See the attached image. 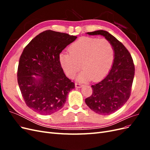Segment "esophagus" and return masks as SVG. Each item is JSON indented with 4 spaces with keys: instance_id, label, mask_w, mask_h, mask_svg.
Wrapping results in <instances>:
<instances>
[{
    "instance_id": "esophagus-1",
    "label": "esophagus",
    "mask_w": 150,
    "mask_h": 150,
    "mask_svg": "<svg viewBox=\"0 0 150 150\" xmlns=\"http://www.w3.org/2000/svg\"><path fill=\"white\" fill-rule=\"evenodd\" d=\"M75 86L77 88H81L83 86V85L80 83H75Z\"/></svg>"
}]
</instances>
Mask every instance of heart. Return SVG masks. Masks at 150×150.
Returning <instances> with one entry per match:
<instances>
[{
    "label": "heart",
    "mask_w": 150,
    "mask_h": 150,
    "mask_svg": "<svg viewBox=\"0 0 150 150\" xmlns=\"http://www.w3.org/2000/svg\"><path fill=\"white\" fill-rule=\"evenodd\" d=\"M69 53L61 52L59 62L63 71L73 78L81 67L84 69L77 77L79 82L103 79L110 71L115 59V50L106 39L85 37L69 47Z\"/></svg>",
    "instance_id": "b5f03b06"
}]
</instances>
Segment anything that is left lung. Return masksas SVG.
I'll return each instance as SVG.
<instances>
[{
	"label": "left lung",
	"instance_id": "left-lung-1",
	"mask_svg": "<svg viewBox=\"0 0 150 150\" xmlns=\"http://www.w3.org/2000/svg\"><path fill=\"white\" fill-rule=\"evenodd\" d=\"M101 35L112 44L115 59L109 74L100 82L91 86L93 94L85 99L91 110L101 115L116 112L128 100L134 76V66L129 51L108 32L99 30L87 33Z\"/></svg>",
	"mask_w": 150,
	"mask_h": 150
}]
</instances>
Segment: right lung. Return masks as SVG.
I'll use <instances>...</instances> for the list:
<instances>
[{
    "label": "right lung",
    "mask_w": 150,
    "mask_h": 150,
    "mask_svg": "<svg viewBox=\"0 0 150 150\" xmlns=\"http://www.w3.org/2000/svg\"><path fill=\"white\" fill-rule=\"evenodd\" d=\"M76 38L45 30L35 36L21 54L18 84L27 106L39 114L48 115L60 110L68 93L75 88L61 67L59 55Z\"/></svg>",
    "instance_id": "obj_1"
}]
</instances>
